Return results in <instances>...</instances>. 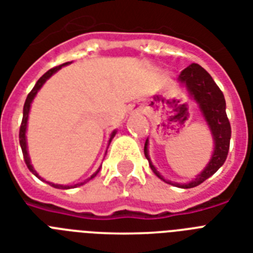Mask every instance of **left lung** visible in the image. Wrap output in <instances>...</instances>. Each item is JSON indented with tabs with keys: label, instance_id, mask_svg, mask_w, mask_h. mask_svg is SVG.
<instances>
[{
	"label": "left lung",
	"instance_id": "obj_1",
	"mask_svg": "<svg viewBox=\"0 0 253 253\" xmlns=\"http://www.w3.org/2000/svg\"><path fill=\"white\" fill-rule=\"evenodd\" d=\"M178 80L186 88L188 96L199 105L201 114L212 132L213 141H214L212 159L208 162V165L205 166V169L194 180H191L188 183L180 184L166 180L157 171L148 155V139L144 144V155L149 162L152 171L159 176L160 179L166 183L180 187V188H192V187L203 183L209 176H212L223 165V162L226 161L230 147V137H231V127H230L229 118L226 116V101H225L222 91L214 83L213 78L198 63L190 65L179 74Z\"/></svg>",
	"mask_w": 253,
	"mask_h": 253
}]
</instances>
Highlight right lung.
Segmentation results:
<instances>
[{
	"label": "right lung",
	"instance_id": "right-lung-1",
	"mask_svg": "<svg viewBox=\"0 0 253 253\" xmlns=\"http://www.w3.org/2000/svg\"><path fill=\"white\" fill-rule=\"evenodd\" d=\"M70 62H66L63 63V65H61V66H57V67H53V69H50L49 71H46V73L42 75V77L40 78V79L38 80V83L35 84V87L32 88V91L28 93V96H27L26 98V102H24V108H23V120H22V125H20V130H19V143H20V148H22V152H23V157H24V161H26V165L27 168L30 169V171H32V173L35 174V175L38 176V178H40L41 180H44L42 178H41L40 175L38 174V171L34 169V166L31 165V160H30V156H28V151H27V140H26V131H27V121H28V114H30V109H31V104H32V101H34L35 96L38 94L39 89H40L42 85H44V83L46 82V80L49 79V78L52 77L53 74H55L57 71H58L59 69L62 66H66V65H69ZM117 131L114 130L112 132V135H110V139H109V144H110V141H112V139L114 136H116ZM100 171V168H98V170L96 171L94 174H92L91 178H88L87 180L92 179V178H94V176L97 175V173ZM46 183H49L52 187H55V188H62V190H67V188H73V187H77V186H82L83 183H79V184H75V186H62V184H54L52 183V182H46Z\"/></svg>",
	"mask_w": 253,
	"mask_h": 253
}]
</instances>
